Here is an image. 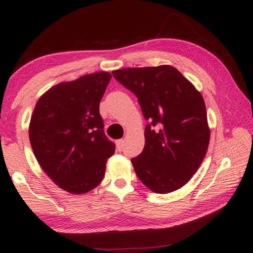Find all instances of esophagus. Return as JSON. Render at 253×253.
<instances>
[{"label":"esophagus","mask_w":253,"mask_h":253,"mask_svg":"<svg viewBox=\"0 0 253 253\" xmlns=\"http://www.w3.org/2000/svg\"><path fill=\"white\" fill-rule=\"evenodd\" d=\"M124 145H125V141H124V139H118V141L116 142V146H117L118 151H122L124 148Z\"/></svg>","instance_id":"obj_1"}]
</instances>
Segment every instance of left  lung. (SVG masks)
<instances>
[{
    "label": "left lung",
    "mask_w": 253,
    "mask_h": 253,
    "mask_svg": "<svg viewBox=\"0 0 253 253\" xmlns=\"http://www.w3.org/2000/svg\"><path fill=\"white\" fill-rule=\"evenodd\" d=\"M112 74L134 92L144 118L151 122L143 152L131 159L136 174L156 194L180 189L197 172L210 145L203 95L171 65L130 67Z\"/></svg>",
    "instance_id": "left-lung-1"
}]
</instances>
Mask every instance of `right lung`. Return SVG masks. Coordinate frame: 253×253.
Masks as SVG:
<instances>
[{"label":"right lung","instance_id":"1","mask_svg":"<svg viewBox=\"0 0 253 253\" xmlns=\"http://www.w3.org/2000/svg\"><path fill=\"white\" fill-rule=\"evenodd\" d=\"M111 74L83 75L47 90L36 103L29 139L39 166L70 194L94 189L106 173L115 144L103 133L99 105Z\"/></svg>","mask_w":253,"mask_h":253}]
</instances>
